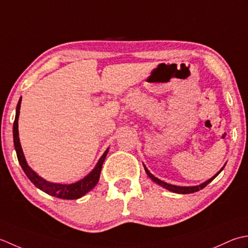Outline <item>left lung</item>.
Instances as JSON below:
<instances>
[{"instance_id": "obj_1", "label": "left lung", "mask_w": 248, "mask_h": 248, "mask_svg": "<svg viewBox=\"0 0 248 248\" xmlns=\"http://www.w3.org/2000/svg\"><path fill=\"white\" fill-rule=\"evenodd\" d=\"M225 166H226V164L224 165L223 168H221L214 176H212L211 179L203 182V183L200 184V185H196V186H176V185H172V184H168V183H166V182H164V181H161V180H159L157 178H155V176L150 172V171L148 170V168H146V167H145V165L143 164L145 172H146V174H148V176H149L151 180H152L153 182H155L156 184L160 185L161 187H164L166 189L172 191V193H175V194H191V193H196V191H198V190H200L202 188H204L206 185H208L209 183H211V182L213 181L216 178V176L221 172V171H223V169L225 168Z\"/></svg>"}]
</instances>
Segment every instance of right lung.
Here are the masks:
<instances>
[{"instance_id":"1","label":"right lung","mask_w":248,"mask_h":248,"mask_svg":"<svg viewBox=\"0 0 248 248\" xmlns=\"http://www.w3.org/2000/svg\"><path fill=\"white\" fill-rule=\"evenodd\" d=\"M20 106H21V97H20L17 108H16V117H15L14 127H13V135H14V145L15 150H16L17 157L19 160V164L23 169L24 173L27 174L29 180L36 186L37 188L43 190L44 193H46L50 196L57 197V198L61 199H67V200H74L79 199L84 196L91 189H93L96 184L99 181L100 171H102V167L105 161L106 156L108 154L109 148L105 151V153L102 155V157L99 158L97 164L95 165L94 169L91 172L85 175L83 179H81L78 182L73 184H61V183H52L47 180L43 179L42 176H39L35 171L30 167L27 163V159L24 157L23 151L20 144L19 139V130H18V120H19V113H20Z\"/></svg>"}]
</instances>
